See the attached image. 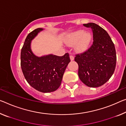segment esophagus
Masks as SVG:
<instances>
[{
    "label": "esophagus",
    "mask_w": 126,
    "mask_h": 126,
    "mask_svg": "<svg viewBox=\"0 0 126 126\" xmlns=\"http://www.w3.org/2000/svg\"><path fill=\"white\" fill-rule=\"evenodd\" d=\"M70 59L71 61H73L74 60V57L73 55H70Z\"/></svg>",
    "instance_id": "34e87169"
}]
</instances>
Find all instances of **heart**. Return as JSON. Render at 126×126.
Segmentation results:
<instances>
[{"label":"heart","instance_id":"heart-1","mask_svg":"<svg viewBox=\"0 0 126 126\" xmlns=\"http://www.w3.org/2000/svg\"><path fill=\"white\" fill-rule=\"evenodd\" d=\"M92 36L90 32H85L80 30L72 32L66 39V43L69 46L75 45V51L79 53L84 52L87 50L91 41Z\"/></svg>","mask_w":126,"mask_h":126}]
</instances>
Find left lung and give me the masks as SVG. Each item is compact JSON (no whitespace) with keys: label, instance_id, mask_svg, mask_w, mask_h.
Returning a JSON list of instances; mask_svg holds the SVG:
<instances>
[{"label":"left lung","instance_id":"left-lung-1","mask_svg":"<svg viewBox=\"0 0 126 126\" xmlns=\"http://www.w3.org/2000/svg\"><path fill=\"white\" fill-rule=\"evenodd\" d=\"M83 26L92 29L94 42L86 52L76 55L75 61L79 66L80 80L90 87H98L114 72L117 61L114 44L108 32L98 25L92 22Z\"/></svg>","mask_w":126,"mask_h":126}]
</instances>
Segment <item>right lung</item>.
<instances>
[{"label":"right lung","instance_id":"obj_1","mask_svg":"<svg viewBox=\"0 0 126 126\" xmlns=\"http://www.w3.org/2000/svg\"><path fill=\"white\" fill-rule=\"evenodd\" d=\"M43 30L38 28L28 35L21 52V66L25 79L32 87L48 93L59 88L70 60L67 53L63 56L49 54L38 57L34 55L31 48L32 41Z\"/></svg>","mask_w":126,"mask_h":126}]
</instances>
